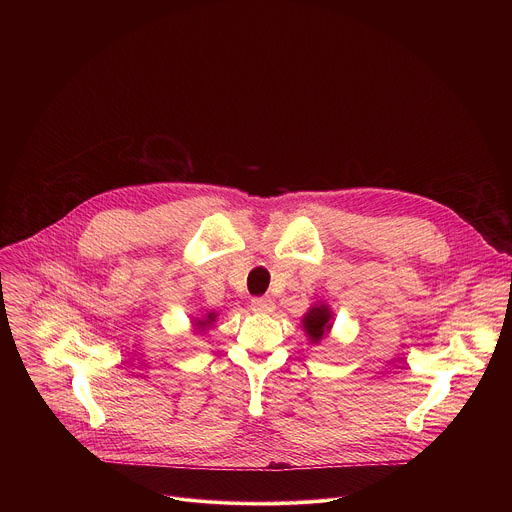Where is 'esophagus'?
Segmentation results:
<instances>
[{"mask_svg": "<svg viewBox=\"0 0 512 512\" xmlns=\"http://www.w3.org/2000/svg\"><path fill=\"white\" fill-rule=\"evenodd\" d=\"M273 308H275V304L271 298H253L251 300V310L257 314H269V312H273Z\"/></svg>", "mask_w": 512, "mask_h": 512, "instance_id": "obj_1", "label": "esophagus"}]
</instances>
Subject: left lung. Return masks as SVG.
<instances>
[{"mask_svg":"<svg viewBox=\"0 0 512 512\" xmlns=\"http://www.w3.org/2000/svg\"><path fill=\"white\" fill-rule=\"evenodd\" d=\"M302 326H304L308 338H310L314 344H318L320 340L326 338V334H328L330 328H332V312H330V308H328L326 304H322V302L316 304V306H312V308L308 310V314L304 316Z\"/></svg>","mask_w":512,"mask_h":512,"instance_id":"obj_1","label":"left lung"}]
</instances>
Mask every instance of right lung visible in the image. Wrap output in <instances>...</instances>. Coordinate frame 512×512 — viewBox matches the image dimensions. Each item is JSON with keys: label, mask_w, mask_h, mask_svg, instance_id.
I'll use <instances>...</instances> for the list:
<instances>
[{"label": "right lung", "mask_w": 512, "mask_h": 512, "mask_svg": "<svg viewBox=\"0 0 512 512\" xmlns=\"http://www.w3.org/2000/svg\"><path fill=\"white\" fill-rule=\"evenodd\" d=\"M214 320H216V314H214V312H208L206 316L196 318V320H194V326H196L198 332H204L206 328H210V326L214 324Z\"/></svg>", "instance_id": "1"}]
</instances>
